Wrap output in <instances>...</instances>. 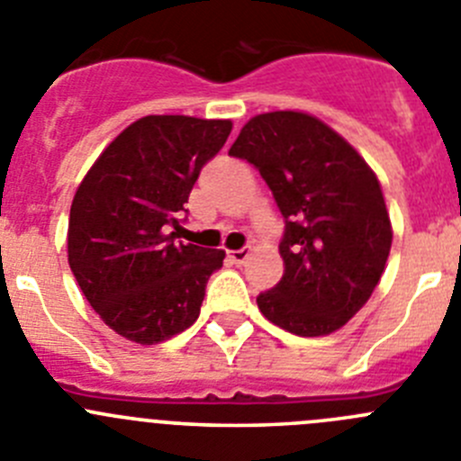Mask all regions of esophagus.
<instances>
[{"instance_id":"esophagus-1","label":"esophagus","mask_w":461,"mask_h":461,"mask_svg":"<svg viewBox=\"0 0 461 461\" xmlns=\"http://www.w3.org/2000/svg\"><path fill=\"white\" fill-rule=\"evenodd\" d=\"M248 257H250V248H240V250L230 252V259L234 261V264H245V261H248Z\"/></svg>"}]
</instances>
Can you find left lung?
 <instances>
[{"mask_svg": "<svg viewBox=\"0 0 461 461\" xmlns=\"http://www.w3.org/2000/svg\"><path fill=\"white\" fill-rule=\"evenodd\" d=\"M230 154L259 170L284 216V275L257 295L261 313L298 337L343 328L371 298L393 239L375 172L334 129L298 111L252 118Z\"/></svg>", "mask_w": 461, "mask_h": 461, "instance_id": "obj_1", "label": "left lung"}]
</instances>
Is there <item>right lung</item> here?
<instances>
[{
    "label": "right lung",
    "mask_w": 461,
    "mask_h": 461,
    "mask_svg": "<svg viewBox=\"0 0 461 461\" xmlns=\"http://www.w3.org/2000/svg\"><path fill=\"white\" fill-rule=\"evenodd\" d=\"M230 120L148 115L129 124L79 184L68 261L81 294L120 337L152 346L191 328L225 252L179 240L200 170Z\"/></svg>",
    "instance_id": "obj_1"
}]
</instances>
